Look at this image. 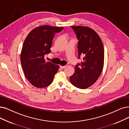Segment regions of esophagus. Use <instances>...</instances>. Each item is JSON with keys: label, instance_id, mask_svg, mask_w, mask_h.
Instances as JSON below:
<instances>
[{"label": "esophagus", "instance_id": "esophagus-1", "mask_svg": "<svg viewBox=\"0 0 129 129\" xmlns=\"http://www.w3.org/2000/svg\"><path fill=\"white\" fill-rule=\"evenodd\" d=\"M60 67L61 69H64V68H65L66 67V66H60Z\"/></svg>", "mask_w": 129, "mask_h": 129}]
</instances>
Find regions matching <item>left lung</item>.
<instances>
[{"mask_svg":"<svg viewBox=\"0 0 129 129\" xmlns=\"http://www.w3.org/2000/svg\"><path fill=\"white\" fill-rule=\"evenodd\" d=\"M78 38L79 59L84 56L80 64L76 65L75 73L70 77L72 85L86 89L93 85L100 76L104 67V50L101 38L95 30L83 26H71Z\"/></svg>","mask_w":129,"mask_h":129,"instance_id":"1","label":"left lung"}]
</instances>
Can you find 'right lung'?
<instances>
[{"mask_svg": "<svg viewBox=\"0 0 129 129\" xmlns=\"http://www.w3.org/2000/svg\"><path fill=\"white\" fill-rule=\"evenodd\" d=\"M63 27L42 25L33 29L26 38L20 53L25 76L32 85L44 88L52 83L59 66L46 62L44 55L51 52L54 34Z\"/></svg>", "mask_w": 129, "mask_h": 129, "instance_id": "1", "label": "right lung"}]
</instances>
